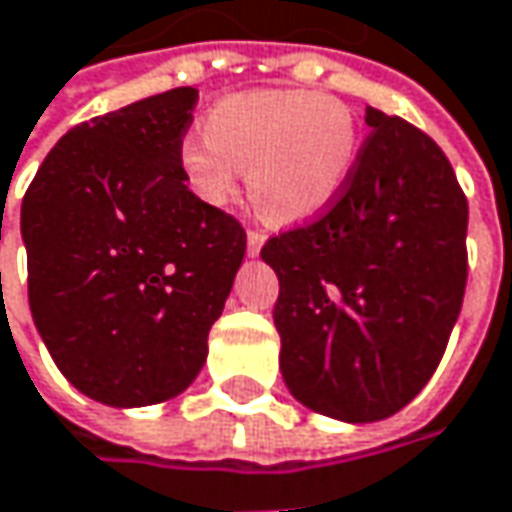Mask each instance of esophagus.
Masks as SVG:
<instances>
[{"label": "esophagus", "instance_id": "34e87169", "mask_svg": "<svg viewBox=\"0 0 512 512\" xmlns=\"http://www.w3.org/2000/svg\"><path fill=\"white\" fill-rule=\"evenodd\" d=\"M262 244H265V230H247V253L250 256H259Z\"/></svg>", "mask_w": 512, "mask_h": 512}]
</instances>
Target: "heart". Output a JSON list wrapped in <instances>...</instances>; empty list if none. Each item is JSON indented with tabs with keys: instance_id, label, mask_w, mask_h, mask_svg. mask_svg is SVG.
<instances>
[{
	"instance_id": "heart-1",
	"label": "heart",
	"mask_w": 512,
	"mask_h": 512,
	"mask_svg": "<svg viewBox=\"0 0 512 512\" xmlns=\"http://www.w3.org/2000/svg\"><path fill=\"white\" fill-rule=\"evenodd\" d=\"M360 158V126L334 94L259 89L218 100L204 135H187L178 164L190 190L224 207L239 178L256 210L276 224L325 213L348 187Z\"/></svg>"
}]
</instances>
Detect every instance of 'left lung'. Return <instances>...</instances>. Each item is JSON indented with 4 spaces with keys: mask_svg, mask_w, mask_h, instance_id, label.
<instances>
[{
    "mask_svg": "<svg viewBox=\"0 0 512 512\" xmlns=\"http://www.w3.org/2000/svg\"><path fill=\"white\" fill-rule=\"evenodd\" d=\"M340 198L273 236V322L291 395L337 421H383L435 374L467 288V195L441 146L366 109Z\"/></svg>",
    "mask_w": 512,
    "mask_h": 512,
    "instance_id": "obj_1",
    "label": "left lung"
}]
</instances>
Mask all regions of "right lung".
Instances as JSON below:
<instances>
[{
    "label": "right lung",
    "mask_w": 512,
    "mask_h": 512,
    "mask_svg": "<svg viewBox=\"0 0 512 512\" xmlns=\"http://www.w3.org/2000/svg\"><path fill=\"white\" fill-rule=\"evenodd\" d=\"M198 89L68 129L22 198L28 302L57 369L106 406L184 392L207 357L247 233L187 187Z\"/></svg>",
    "instance_id": "1"
}]
</instances>
